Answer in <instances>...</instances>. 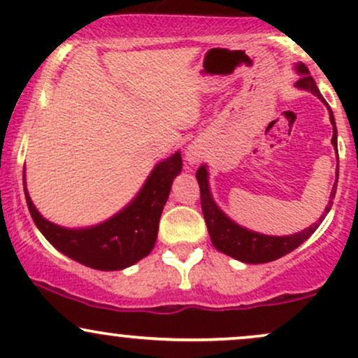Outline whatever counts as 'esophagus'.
<instances>
[{
    "label": "esophagus",
    "mask_w": 358,
    "mask_h": 358,
    "mask_svg": "<svg viewBox=\"0 0 358 358\" xmlns=\"http://www.w3.org/2000/svg\"><path fill=\"white\" fill-rule=\"evenodd\" d=\"M200 158H202V153H200V150L196 146H188V150H187V159L190 163H196V162H200Z\"/></svg>",
    "instance_id": "esophagus-1"
}]
</instances>
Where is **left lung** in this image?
Here are the masks:
<instances>
[{
  "mask_svg": "<svg viewBox=\"0 0 358 358\" xmlns=\"http://www.w3.org/2000/svg\"><path fill=\"white\" fill-rule=\"evenodd\" d=\"M296 71L301 73L296 82V87L310 90L311 94H315L318 99H323V96L320 94L318 87H316L313 77L308 76V69L303 64H299ZM327 104V102H324ZM328 106V104H327ZM328 110H330V121L334 124V138H331V145L336 148V126H335V117L334 113H331L330 106H328ZM208 171L207 166H200L196 170V182L200 185V202H202V212L205 217V224H207L208 236H210V241L213 248L220 252L227 254L237 261L249 262V264H262V262H271L276 261V259L286 256L291 250H294L298 245H301L308 237L311 236L318 227V224L311 225V227L305 229V231L293 234V236H264V234H257L252 231H248V229L241 227L236 222H232L225 215L224 212L217 207L215 202H213L210 190H208ZM338 182V180H336ZM336 182L334 185V190H331V199L335 196L336 192ZM331 208L330 205H327L324 208V213ZM323 219V215L320 217V220Z\"/></svg>",
  "mask_w": 358,
  "mask_h": 358,
  "instance_id": "left-lung-1",
  "label": "left lung"
}]
</instances>
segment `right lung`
Returning a JSON list of instances; mask_svg holds the SVG:
<instances>
[{"label":"right lung","instance_id":"add662e5","mask_svg":"<svg viewBox=\"0 0 358 358\" xmlns=\"http://www.w3.org/2000/svg\"><path fill=\"white\" fill-rule=\"evenodd\" d=\"M180 171L182 155L176 151L155 166L145 187L126 208L89 229H65L52 224L36 210L27 188L24 196L31 219L53 248L92 269L119 271L141 261L155 248L159 217L170 195L173 178Z\"/></svg>","mask_w":358,"mask_h":358}]
</instances>
